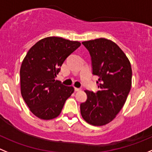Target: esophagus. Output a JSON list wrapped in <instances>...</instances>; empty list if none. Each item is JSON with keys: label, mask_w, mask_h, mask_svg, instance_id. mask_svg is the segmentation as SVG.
<instances>
[{"label": "esophagus", "mask_w": 152, "mask_h": 152, "mask_svg": "<svg viewBox=\"0 0 152 152\" xmlns=\"http://www.w3.org/2000/svg\"><path fill=\"white\" fill-rule=\"evenodd\" d=\"M75 90L76 91V92H77V91H80V90H81V89H80V88H77V87H75Z\"/></svg>", "instance_id": "esophagus-1"}]
</instances>
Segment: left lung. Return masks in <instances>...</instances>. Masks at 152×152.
I'll list each match as a JSON object with an SVG mask.
<instances>
[{
  "label": "left lung",
  "mask_w": 152,
  "mask_h": 152,
  "mask_svg": "<svg viewBox=\"0 0 152 152\" xmlns=\"http://www.w3.org/2000/svg\"><path fill=\"white\" fill-rule=\"evenodd\" d=\"M82 44L90 53L92 74L99 77V90L84 91L87 99L80 104V113L87 123L102 126L113 120L126 102L131 87V63L122 49L107 39Z\"/></svg>",
  "instance_id": "obj_1"
}]
</instances>
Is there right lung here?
<instances>
[{"label":"right lung","instance_id":"right-lung-1","mask_svg":"<svg viewBox=\"0 0 152 152\" xmlns=\"http://www.w3.org/2000/svg\"><path fill=\"white\" fill-rule=\"evenodd\" d=\"M80 42L61 37H46L32 46L20 69L21 93L30 110L38 118L50 120L58 116L74 92L55 80L63 62Z\"/></svg>","mask_w":152,"mask_h":152}]
</instances>
